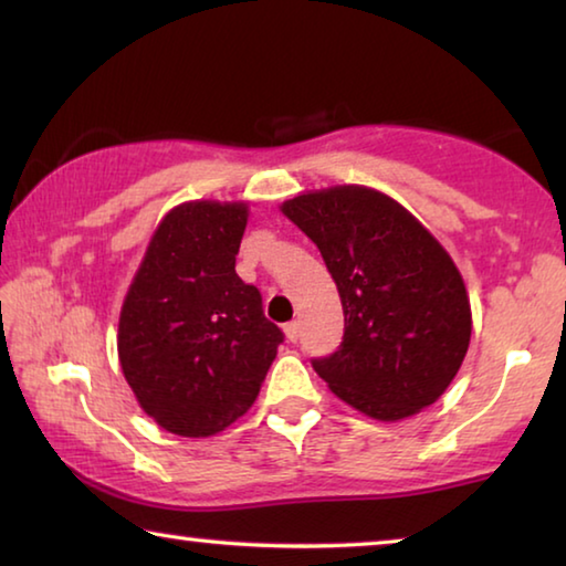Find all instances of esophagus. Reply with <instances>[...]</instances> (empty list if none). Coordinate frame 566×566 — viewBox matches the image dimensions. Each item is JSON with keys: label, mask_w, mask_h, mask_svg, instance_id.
<instances>
[{"label": "esophagus", "mask_w": 566, "mask_h": 566, "mask_svg": "<svg viewBox=\"0 0 566 566\" xmlns=\"http://www.w3.org/2000/svg\"><path fill=\"white\" fill-rule=\"evenodd\" d=\"M300 332H302L300 322H290V324H284V334H286V339H290V342H296V339H300Z\"/></svg>", "instance_id": "esophagus-1"}]
</instances>
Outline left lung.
I'll list each match as a JSON object with an SVG mask.
<instances>
[{
	"instance_id": "8db88e82",
	"label": "left lung",
	"mask_w": 566,
	"mask_h": 566,
	"mask_svg": "<svg viewBox=\"0 0 566 566\" xmlns=\"http://www.w3.org/2000/svg\"><path fill=\"white\" fill-rule=\"evenodd\" d=\"M282 212L317 244L344 310L342 344L314 357V371L381 421L434 405L472 334L452 256L405 207L367 187L300 195Z\"/></svg>"
}]
</instances>
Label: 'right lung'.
Masks as SVG:
<instances>
[{"label": "right lung", "mask_w": 566, "mask_h": 566, "mask_svg": "<svg viewBox=\"0 0 566 566\" xmlns=\"http://www.w3.org/2000/svg\"><path fill=\"white\" fill-rule=\"evenodd\" d=\"M244 205L187 202L161 219L119 317V361L171 434L222 432L254 405L284 342L234 272Z\"/></svg>", "instance_id": "1"}]
</instances>
